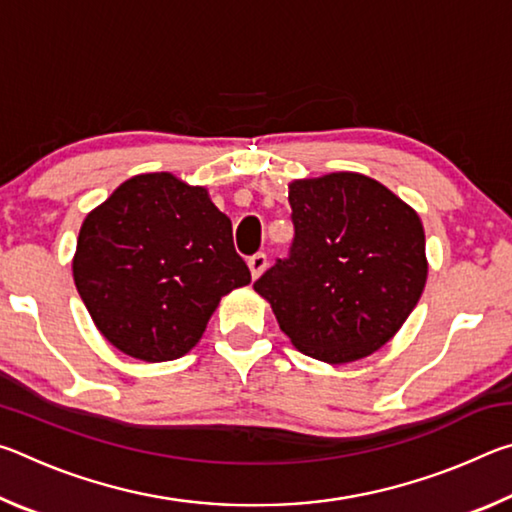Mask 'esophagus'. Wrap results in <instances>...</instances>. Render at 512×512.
<instances>
[{
    "label": "esophagus",
    "mask_w": 512,
    "mask_h": 512,
    "mask_svg": "<svg viewBox=\"0 0 512 512\" xmlns=\"http://www.w3.org/2000/svg\"><path fill=\"white\" fill-rule=\"evenodd\" d=\"M268 264L266 259V253H255L253 257H248V268H250V275L253 277H259L264 273V268Z\"/></svg>",
    "instance_id": "1"
}]
</instances>
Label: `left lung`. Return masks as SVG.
I'll return each instance as SVG.
<instances>
[{"mask_svg": "<svg viewBox=\"0 0 512 512\" xmlns=\"http://www.w3.org/2000/svg\"><path fill=\"white\" fill-rule=\"evenodd\" d=\"M289 255L253 284L300 352L327 363L391 341L427 282L420 216L361 173L289 185Z\"/></svg>", "mask_w": 512, "mask_h": 512, "instance_id": "8db88e82", "label": "left lung"}]
</instances>
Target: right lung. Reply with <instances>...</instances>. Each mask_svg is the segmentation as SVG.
<instances>
[{"label": "right lung", "instance_id": "right-lung-1", "mask_svg": "<svg viewBox=\"0 0 512 512\" xmlns=\"http://www.w3.org/2000/svg\"><path fill=\"white\" fill-rule=\"evenodd\" d=\"M72 268L99 332L151 363L192 350L219 300L250 282L228 216L171 173L126 180L85 216Z\"/></svg>", "mask_w": 512, "mask_h": 512}]
</instances>
